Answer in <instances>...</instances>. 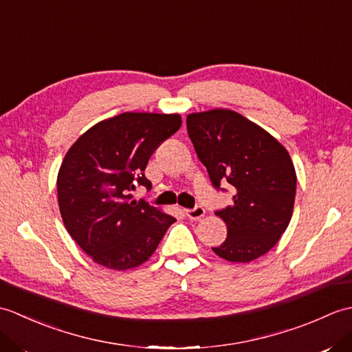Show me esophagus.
Wrapping results in <instances>:
<instances>
[{
  "label": "esophagus",
  "mask_w": 352,
  "mask_h": 352,
  "mask_svg": "<svg viewBox=\"0 0 352 352\" xmlns=\"http://www.w3.org/2000/svg\"><path fill=\"white\" fill-rule=\"evenodd\" d=\"M184 213H186V216H188L189 219L199 221L206 214V210H204V207L197 206L195 208H188V210H184Z\"/></svg>",
  "instance_id": "1"
}]
</instances>
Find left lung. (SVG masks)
<instances>
[{
  "instance_id": "8db88e82",
  "label": "left lung",
  "mask_w": 352,
  "mask_h": 352,
  "mask_svg": "<svg viewBox=\"0 0 352 352\" xmlns=\"http://www.w3.org/2000/svg\"><path fill=\"white\" fill-rule=\"evenodd\" d=\"M188 133L216 189H236L233 204L216 212L228 236L212 248L231 263L265 256L289 227L295 204L296 172L287 149L272 134L228 109L190 113Z\"/></svg>"
}]
</instances>
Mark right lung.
<instances>
[{
  "label": "right lung",
  "mask_w": 352,
  "mask_h": 352,
  "mask_svg": "<svg viewBox=\"0 0 352 352\" xmlns=\"http://www.w3.org/2000/svg\"><path fill=\"white\" fill-rule=\"evenodd\" d=\"M180 125L178 113L125 111L91 126L66 153L57 175L58 208L95 263L115 271L145 263L175 222L130 192L136 184L151 188L144 174L149 157Z\"/></svg>",
  "instance_id": "add662e5"
}]
</instances>
